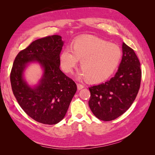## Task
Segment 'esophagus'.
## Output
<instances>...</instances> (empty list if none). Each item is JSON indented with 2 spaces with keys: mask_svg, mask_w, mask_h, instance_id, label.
<instances>
[{
  "mask_svg": "<svg viewBox=\"0 0 155 155\" xmlns=\"http://www.w3.org/2000/svg\"><path fill=\"white\" fill-rule=\"evenodd\" d=\"M77 88H78V90H81L82 88H84V86L83 84H80V83H77Z\"/></svg>",
  "mask_w": 155,
  "mask_h": 155,
  "instance_id": "obj_1",
  "label": "esophagus"
}]
</instances>
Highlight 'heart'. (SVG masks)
Instances as JSON below:
<instances>
[{
    "label": "heart",
    "mask_w": 155,
    "mask_h": 155,
    "mask_svg": "<svg viewBox=\"0 0 155 155\" xmlns=\"http://www.w3.org/2000/svg\"><path fill=\"white\" fill-rule=\"evenodd\" d=\"M122 51L118 45L91 35L78 37L71 48H65L60 55L62 68L71 73L79 60V76L91 83H100L113 74L119 64Z\"/></svg>",
    "instance_id": "b5f03b06"
}]
</instances>
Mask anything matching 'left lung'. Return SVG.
I'll use <instances>...</instances> for the list:
<instances>
[{
  "mask_svg": "<svg viewBox=\"0 0 155 155\" xmlns=\"http://www.w3.org/2000/svg\"><path fill=\"white\" fill-rule=\"evenodd\" d=\"M123 58L114 77L89 88L88 105L98 119L110 121L124 113L139 93L142 72L133 48L123 43Z\"/></svg>",
  "mask_w": 155,
  "mask_h": 155,
  "instance_id": "left-lung-1",
  "label": "left lung"
}]
</instances>
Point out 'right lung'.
<instances>
[{
    "instance_id": "obj_1",
    "label": "right lung",
    "mask_w": 155,
    "mask_h": 155,
    "mask_svg": "<svg viewBox=\"0 0 155 155\" xmlns=\"http://www.w3.org/2000/svg\"><path fill=\"white\" fill-rule=\"evenodd\" d=\"M63 42L60 35L39 38L20 51L11 69L12 90L18 103L26 113L38 123L55 124L65 116L77 84L60 69V53ZM38 61L44 74L37 87L31 88L22 78L28 62Z\"/></svg>"
}]
</instances>
